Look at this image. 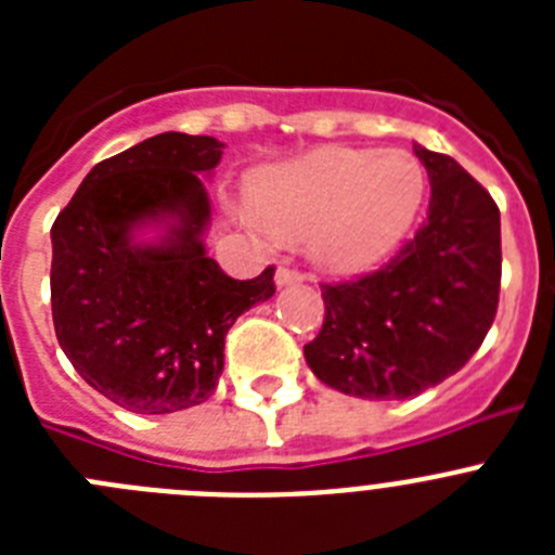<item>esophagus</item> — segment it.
Instances as JSON below:
<instances>
[{
	"mask_svg": "<svg viewBox=\"0 0 555 555\" xmlns=\"http://www.w3.org/2000/svg\"><path fill=\"white\" fill-rule=\"evenodd\" d=\"M300 281H302V274L294 272V269L281 267V269H278V272H274V286H278V288L294 286V283H300Z\"/></svg>",
	"mask_w": 555,
	"mask_h": 555,
	"instance_id": "1",
	"label": "esophagus"
}]
</instances>
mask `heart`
<instances>
[{
  "instance_id": "heart-1",
  "label": "heart",
  "mask_w": 555,
  "mask_h": 555,
  "mask_svg": "<svg viewBox=\"0 0 555 555\" xmlns=\"http://www.w3.org/2000/svg\"><path fill=\"white\" fill-rule=\"evenodd\" d=\"M423 164L405 150L325 146L255 180L249 224L261 235L308 238L336 274L375 267L397 249L425 199Z\"/></svg>"
}]
</instances>
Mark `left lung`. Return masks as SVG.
<instances>
[{
	"instance_id": "8db88e82",
	"label": "left lung",
	"mask_w": 555,
	"mask_h": 555,
	"mask_svg": "<svg viewBox=\"0 0 555 555\" xmlns=\"http://www.w3.org/2000/svg\"><path fill=\"white\" fill-rule=\"evenodd\" d=\"M428 217L384 269L322 286L325 322L306 345L322 384L361 400H405L467 364L498 313L500 210L450 155L414 144Z\"/></svg>"
}]
</instances>
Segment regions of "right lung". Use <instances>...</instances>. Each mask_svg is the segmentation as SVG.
<instances>
[{"instance_id":"obj_1","label":"right lung","mask_w":555,"mask_h":555,"mask_svg":"<svg viewBox=\"0 0 555 555\" xmlns=\"http://www.w3.org/2000/svg\"><path fill=\"white\" fill-rule=\"evenodd\" d=\"M224 144L160 132L88 171L52 224V322L88 386L132 414L205 403L233 322L274 269L233 281L205 249Z\"/></svg>"}]
</instances>
